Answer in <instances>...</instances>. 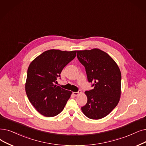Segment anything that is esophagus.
Instances as JSON below:
<instances>
[{
	"label": "esophagus",
	"instance_id": "obj_1",
	"mask_svg": "<svg viewBox=\"0 0 146 146\" xmlns=\"http://www.w3.org/2000/svg\"><path fill=\"white\" fill-rule=\"evenodd\" d=\"M80 93H81V91L79 90L78 92H73V94L74 95V96H78V95H79V94H80Z\"/></svg>",
	"mask_w": 146,
	"mask_h": 146
}]
</instances>
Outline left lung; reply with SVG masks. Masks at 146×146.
Here are the masks:
<instances>
[{
  "mask_svg": "<svg viewBox=\"0 0 146 146\" xmlns=\"http://www.w3.org/2000/svg\"><path fill=\"white\" fill-rule=\"evenodd\" d=\"M77 57L85 68L92 90L85 91L87 103L81 107L88 118H103L116 107L120 97L121 73L110 56L99 49L78 50Z\"/></svg>",
  "mask_w": 146,
  "mask_h": 146,
  "instance_id": "1",
  "label": "left lung"
}]
</instances>
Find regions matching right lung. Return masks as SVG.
<instances>
[{"label": "right lung", "instance_id": "add662e5", "mask_svg": "<svg viewBox=\"0 0 146 146\" xmlns=\"http://www.w3.org/2000/svg\"><path fill=\"white\" fill-rule=\"evenodd\" d=\"M77 50L50 49L36 57L27 70L26 92L35 108L46 117L55 116L64 109L72 92L56 86V78L76 55Z\"/></svg>", "mask_w": 146, "mask_h": 146}]
</instances>
